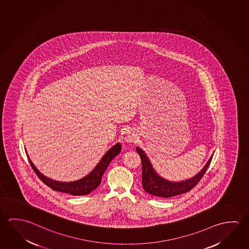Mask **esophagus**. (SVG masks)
Segmentation results:
<instances>
[{"label": "esophagus", "instance_id": "34e87169", "mask_svg": "<svg viewBox=\"0 0 249 249\" xmlns=\"http://www.w3.org/2000/svg\"><path fill=\"white\" fill-rule=\"evenodd\" d=\"M136 140H137L136 135L134 134L133 132H131V131H126V132H125V134L123 135V141H124V142H135Z\"/></svg>", "mask_w": 249, "mask_h": 249}]
</instances>
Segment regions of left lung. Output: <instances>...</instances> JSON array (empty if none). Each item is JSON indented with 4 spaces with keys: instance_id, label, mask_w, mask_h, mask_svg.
<instances>
[{
    "instance_id": "1",
    "label": "left lung",
    "mask_w": 249,
    "mask_h": 249,
    "mask_svg": "<svg viewBox=\"0 0 249 249\" xmlns=\"http://www.w3.org/2000/svg\"><path fill=\"white\" fill-rule=\"evenodd\" d=\"M136 151L142 160V187L144 190L152 196H158L161 198H169L173 196H179L184 193L189 192L199 183L201 178L208 168L212 160V157L208 160V163L202 168V170L193 177L192 179L181 182H170L160 178L151 166L149 160L141 148L137 147Z\"/></svg>"
}]
</instances>
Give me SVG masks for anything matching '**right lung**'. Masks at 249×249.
<instances>
[{
  "mask_svg": "<svg viewBox=\"0 0 249 249\" xmlns=\"http://www.w3.org/2000/svg\"><path fill=\"white\" fill-rule=\"evenodd\" d=\"M121 150H122V146L120 143L114 145V147L107 152L105 155L102 157V159L100 160L98 165L94 167V170L91 172L89 175H88L82 179H79L73 182H59V181L49 179L43 175H41V173L37 170L36 167L34 166L31 160H29V163L31 165L35 173L36 174V176L39 177V179L51 189H53L54 191L70 194L72 196H86L94 190L101 184L102 176L106 170L107 167L109 165L114 156L118 155Z\"/></svg>",
  "mask_w": 249,
  "mask_h": 249,
  "instance_id": "1",
  "label": "right lung"
}]
</instances>
